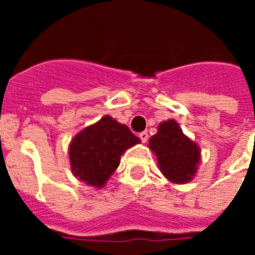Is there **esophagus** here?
Wrapping results in <instances>:
<instances>
[{
  "instance_id": "34e87169",
  "label": "esophagus",
  "mask_w": 255,
  "mask_h": 255,
  "mask_svg": "<svg viewBox=\"0 0 255 255\" xmlns=\"http://www.w3.org/2000/svg\"><path fill=\"white\" fill-rule=\"evenodd\" d=\"M140 140L143 141V143H147V140H148V133L145 131L144 132H140V135H139Z\"/></svg>"
}]
</instances>
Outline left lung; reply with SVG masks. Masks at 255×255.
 <instances>
[{
    "instance_id": "8db88e82",
    "label": "left lung",
    "mask_w": 255,
    "mask_h": 255,
    "mask_svg": "<svg viewBox=\"0 0 255 255\" xmlns=\"http://www.w3.org/2000/svg\"><path fill=\"white\" fill-rule=\"evenodd\" d=\"M148 147L157 157L164 177L172 184H186L197 173L201 151L197 143L182 132L176 120L161 122L157 133L149 139Z\"/></svg>"
}]
</instances>
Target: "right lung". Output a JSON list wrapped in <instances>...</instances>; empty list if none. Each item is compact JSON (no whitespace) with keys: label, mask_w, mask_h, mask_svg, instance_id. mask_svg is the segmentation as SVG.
Segmentation results:
<instances>
[{"label":"right lung","mask_w":255,"mask_h":255,"mask_svg":"<svg viewBox=\"0 0 255 255\" xmlns=\"http://www.w3.org/2000/svg\"><path fill=\"white\" fill-rule=\"evenodd\" d=\"M140 143V139L111 116L87 126L74 136L69 145L71 172L78 180L100 189L106 185L120 157L128 148Z\"/></svg>","instance_id":"add662e5"}]
</instances>
